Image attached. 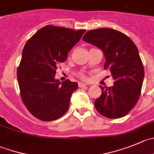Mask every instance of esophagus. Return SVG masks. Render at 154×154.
I'll use <instances>...</instances> for the list:
<instances>
[{
	"label": "esophagus",
	"instance_id": "obj_1",
	"mask_svg": "<svg viewBox=\"0 0 154 154\" xmlns=\"http://www.w3.org/2000/svg\"><path fill=\"white\" fill-rule=\"evenodd\" d=\"M86 85H87L85 84V83L79 82V88H85V87H86Z\"/></svg>",
	"mask_w": 154,
	"mask_h": 154
}]
</instances>
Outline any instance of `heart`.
I'll return each mask as SVG.
<instances>
[{
    "instance_id": "heart-1",
    "label": "heart",
    "mask_w": 154,
    "mask_h": 154,
    "mask_svg": "<svg viewBox=\"0 0 154 154\" xmlns=\"http://www.w3.org/2000/svg\"><path fill=\"white\" fill-rule=\"evenodd\" d=\"M80 77H81V78H82V79L85 78V75L82 74V73H81V74H80Z\"/></svg>"
}]
</instances>
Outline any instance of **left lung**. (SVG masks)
Instances as JSON below:
<instances>
[{
    "instance_id": "1",
    "label": "left lung",
    "mask_w": 154,
    "mask_h": 154,
    "mask_svg": "<svg viewBox=\"0 0 154 154\" xmlns=\"http://www.w3.org/2000/svg\"><path fill=\"white\" fill-rule=\"evenodd\" d=\"M82 40L100 48L114 79V85L102 87L94 106L102 116L118 119L128 113L138 101L144 77L138 50L131 38L119 31L107 28L90 30Z\"/></svg>"
}]
</instances>
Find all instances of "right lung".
Here are the masks:
<instances>
[{"instance_id": "obj_1", "label": "right lung", "mask_w": 154, "mask_h": 154, "mask_svg": "<svg viewBox=\"0 0 154 154\" xmlns=\"http://www.w3.org/2000/svg\"><path fill=\"white\" fill-rule=\"evenodd\" d=\"M86 30L75 31L46 26L25 45L17 80L22 100L32 115L42 121H53L69 109L71 95L78 83L55 79L57 65L66 60L68 53Z\"/></svg>"}]
</instances>
